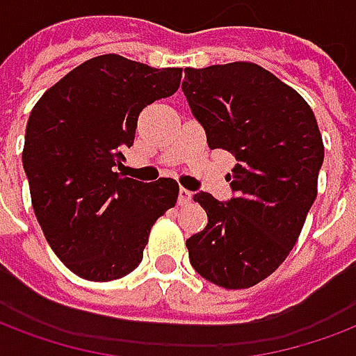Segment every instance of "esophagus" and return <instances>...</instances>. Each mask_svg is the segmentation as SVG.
<instances>
[{
  "mask_svg": "<svg viewBox=\"0 0 356 356\" xmlns=\"http://www.w3.org/2000/svg\"><path fill=\"white\" fill-rule=\"evenodd\" d=\"M192 200V192L186 188H179V205H188Z\"/></svg>",
  "mask_w": 356,
  "mask_h": 356,
  "instance_id": "34e87169",
  "label": "esophagus"
}]
</instances>
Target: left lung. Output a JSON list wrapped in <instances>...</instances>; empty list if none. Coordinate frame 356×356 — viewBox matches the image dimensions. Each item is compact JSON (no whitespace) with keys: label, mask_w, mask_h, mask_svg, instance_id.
<instances>
[{"label":"left lung","mask_w":356,"mask_h":356,"mask_svg":"<svg viewBox=\"0 0 356 356\" xmlns=\"http://www.w3.org/2000/svg\"><path fill=\"white\" fill-rule=\"evenodd\" d=\"M181 88L209 149L238 160L228 202L194 194L207 226L186 239L188 259L215 285L249 289L283 264L317 198V120L298 92L251 62L186 67Z\"/></svg>","instance_id":"left-lung-1"}]
</instances>
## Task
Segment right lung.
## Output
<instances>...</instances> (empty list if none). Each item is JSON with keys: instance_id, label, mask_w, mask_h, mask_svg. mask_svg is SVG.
Here are the masks:
<instances>
[{"instance_id": "obj_1", "label": "right lung", "mask_w": 356, "mask_h": 356, "mask_svg": "<svg viewBox=\"0 0 356 356\" xmlns=\"http://www.w3.org/2000/svg\"><path fill=\"white\" fill-rule=\"evenodd\" d=\"M181 67H151L104 54L44 92L26 126L22 164L44 238L71 272L111 281L143 259L152 225L175 205L173 179L124 177L139 113L175 94Z\"/></svg>"}]
</instances>
